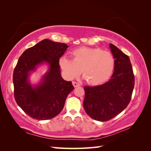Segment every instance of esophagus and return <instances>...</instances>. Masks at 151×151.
<instances>
[{
	"mask_svg": "<svg viewBox=\"0 0 151 151\" xmlns=\"http://www.w3.org/2000/svg\"><path fill=\"white\" fill-rule=\"evenodd\" d=\"M72 84H73V86H74V88H77V87H79L81 86L80 84L77 83H76V82H74V81L72 82Z\"/></svg>",
	"mask_w": 151,
	"mask_h": 151,
	"instance_id": "obj_1",
	"label": "esophagus"
}]
</instances>
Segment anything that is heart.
Listing matches in <instances>:
<instances>
[{
	"label": "heart",
	"mask_w": 151,
	"mask_h": 151,
	"mask_svg": "<svg viewBox=\"0 0 151 151\" xmlns=\"http://www.w3.org/2000/svg\"><path fill=\"white\" fill-rule=\"evenodd\" d=\"M72 57L73 61L67 56H62L58 60L62 70L70 79L82 70L89 84L99 85L109 79L115 68L113 55L100 48L81 47L72 52Z\"/></svg>",
	"instance_id": "1"
}]
</instances>
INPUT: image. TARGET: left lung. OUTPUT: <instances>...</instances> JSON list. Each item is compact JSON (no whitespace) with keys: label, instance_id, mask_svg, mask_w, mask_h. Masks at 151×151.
I'll return each instance as SVG.
<instances>
[{"label":"left lung","instance_id":"1","mask_svg":"<svg viewBox=\"0 0 151 151\" xmlns=\"http://www.w3.org/2000/svg\"><path fill=\"white\" fill-rule=\"evenodd\" d=\"M109 48L115 62L111 79L102 85L84 88L85 111L99 122L111 120L124 110L130 101L135 84L129 57L111 43Z\"/></svg>","mask_w":151,"mask_h":151}]
</instances>
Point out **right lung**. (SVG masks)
Returning <instances> with one entry per match:
<instances>
[{
  "mask_svg": "<svg viewBox=\"0 0 151 151\" xmlns=\"http://www.w3.org/2000/svg\"><path fill=\"white\" fill-rule=\"evenodd\" d=\"M68 47L45 39L26 50L18 60L13 73L14 98L18 106L34 119L49 120L58 115L74 88L71 81L62 77L58 63ZM43 64L48 65V70L38 84L32 85L30 75Z\"/></svg>",
  "mask_w": 151,
  "mask_h": 151,
  "instance_id": "right-lung-1",
  "label": "right lung"
}]
</instances>
